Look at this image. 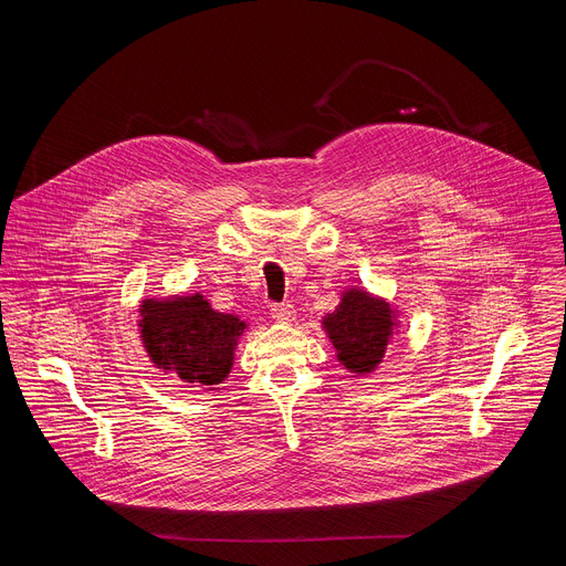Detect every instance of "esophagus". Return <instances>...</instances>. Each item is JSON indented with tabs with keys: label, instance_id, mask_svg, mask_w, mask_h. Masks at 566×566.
<instances>
[{
	"label": "esophagus",
	"instance_id": "obj_1",
	"mask_svg": "<svg viewBox=\"0 0 566 566\" xmlns=\"http://www.w3.org/2000/svg\"><path fill=\"white\" fill-rule=\"evenodd\" d=\"M271 315L277 319V322H284V325H286V322H293L295 319V306L293 304H273L271 306Z\"/></svg>",
	"mask_w": 566,
	"mask_h": 566
}]
</instances>
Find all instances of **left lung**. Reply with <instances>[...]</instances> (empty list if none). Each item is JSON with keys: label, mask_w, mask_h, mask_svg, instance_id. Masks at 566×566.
I'll return each instance as SVG.
<instances>
[{"label": "left lung", "mask_w": 566, "mask_h": 566, "mask_svg": "<svg viewBox=\"0 0 566 566\" xmlns=\"http://www.w3.org/2000/svg\"><path fill=\"white\" fill-rule=\"evenodd\" d=\"M322 325L338 352V360L349 371L369 374L378 367L389 345L394 311L385 300L349 289L338 308L325 315Z\"/></svg>", "instance_id": "left-lung-1"}]
</instances>
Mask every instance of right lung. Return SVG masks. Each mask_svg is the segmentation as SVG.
Instances as JSON below:
<instances>
[{
	"label": "right lung",
	"mask_w": 566,
	"mask_h": 566,
	"mask_svg": "<svg viewBox=\"0 0 566 566\" xmlns=\"http://www.w3.org/2000/svg\"><path fill=\"white\" fill-rule=\"evenodd\" d=\"M140 338L158 369L186 382L217 385L232 367L237 338L247 322L219 313L201 293L140 304Z\"/></svg>",
	"instance_id": "add662e5"
}]
</instances>
